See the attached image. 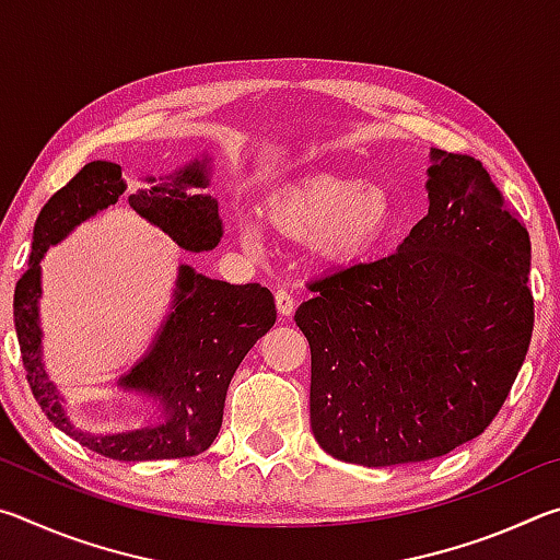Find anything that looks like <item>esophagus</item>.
<instances>
[{
	"label": "esophagus",
	"mask_w": 560,
	"mask_h": 560,
	"mask_svg": "<svg viewBox=\"0 0 560 560\" xmlns=\"http://www.w3.org/2000/svg\"><path fill=\"white\" fill-rule=\"evenodd\" d=\"M293 308H296V299H293L287 289H279L277 291V311H279V314L291 316Z\"/></svg>",
	"instance_id": "1"
}]
</instances>
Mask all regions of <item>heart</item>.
I'll return each mask as SVG.
<instances>
[{
	"label": "heart",
	"instance_id": "obj_1",
	"mask_svg": "<svg viewBox=\"0 0 560 560\" xmlns=\"http://www.w3.org/2000/svg\"><path fill=\"white\" fill-rule=\"evenodd\" d=\"M261 220L279 240L314 242L326 259L348 261L381 240L390 222V197L355 177L308 175L273 189L261 205ZM242 242L254 249L257 232L244 230Z\"/></svg>",
	"mask_w": 560,
	"mask_h": 560
}]
</instances>
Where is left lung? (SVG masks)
Returning <instances> with one entry per match:
<instances>
[{"instance_id": "1", "label": "left lung", "mask_w": 560, "mask_h": 560, "mask_svg": "<svg viewBox=\"0 0 560 560\" xmlns=\"http://www.w3.org/2000/svg\"><path fill=\"white\" fill-rule=\"evenodd\" d=\"M430 210L395 254L308 283L311 430L363 467L428 462L479 438L534 330L530 242L479 160L430 153Z\"/></svg>"}]
</instances>
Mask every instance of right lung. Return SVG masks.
<instances>
[{"mask_svg": "<svg viewBox=\"0 0 560 560\" xmlns=\"http://www.w3.org/2000/svg\"><path fill=\"white\" fill-rule=\"evenodd\" d=\"M207 158L177 170L170 183L136 189L128 205L187 252H210L222 240V220L212 195L189 189L210 185ZM155 183V177H148ZM128 185L122 170L106 160L83 165L36 217L30 269L14 289V326L22 360L36 402L66 434L120 462L179 459L202 454L222 428L224 397L236 368L252 346L277 320L267 287H234L210 279L183 264L175 281L173 306L148 353L118 377L122 390L148 395L160 405V420L126 432H83L63 410V395L44 371L42 355V267L49 246L59 244L73 226L116 205Z\"/></svg>", "mask_w": 560, "mask_h": 560, "instance_id": "right-lung-1", "label": "right lung"}]
</instances>
